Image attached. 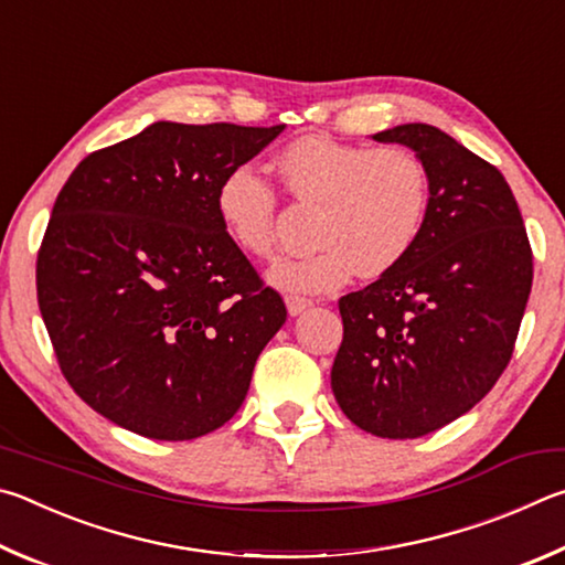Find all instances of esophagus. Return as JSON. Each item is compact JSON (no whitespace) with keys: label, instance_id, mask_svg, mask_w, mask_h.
<instances>
[{"label":"esophagus","instance_id":"esophagus-1","mask_svg":"<svg viewBox=\"0 0 565 565\" xmlns=\"http://www.w3.org/2000/svg\"><path fill=\"white\" fill-rule=\"evenodd\" d=\"M285 305H288V312L290 315H300L308 308H312V300L310 298H302V295H288L285 298Z\"/></svg>","mask_w":565,"mask_h":565}]
</instances>
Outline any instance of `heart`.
<instances>
[{
    "label": "heart",
    "mask_w": 565,
    "mask_h": 565,
    "mask_svg": "<svg viewBox=\"0 0 565 565\" xmlns=\"http://www.w3.org/2000/svg\"><path fill=\"white\" fill-rule=\"evenodd\" d=\"M282 185L315 207L310 253L282 257L270 282L290 292L340 288L352 273L380 277L417 243L429 207V171L409 148H374L305 136L275 156ZM217 215L233 241L253 255L277 243L280 201L250 168H235L217 188Z\"/></svg>",
    "instance_id": "heart-1"
}]
</instances>
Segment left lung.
<instances>
[{
	"label": "left lung",
	"mask_w": 565,
	"mask_h": 565,
	"mask_svg": "<svg viewBox=\"0 0 565 565\" xmlns=\"http://www.w3.org/2000/svg\"><path fill=\"white\" fill-rule=\"evenodd\" d=\"M429 171V207L404 260L340 298L332 392L352 424L417 439L487 397L513 354L533 255L507 178L429 124L374 134Z\"/></svg>",
	"instance_id": "left-lung-1"
}]
</instances>
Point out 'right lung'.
<instances>
[{"instance_id":"1","label":"right lung","mask_w":565,"mask_h":565,"mask_svg":"<svg viewBox=\"0 0 565 565\" xmlns=\"http://www.w3.org/2000/svg\"><path fill=\"white\" fill-rule=\"evenodd\" d=\"M280 126L158 121L88 153L36 257L39 310L88 407L161 441L233 417L288 310L217 215V188Z\"/></svg>"}]
</instances>
